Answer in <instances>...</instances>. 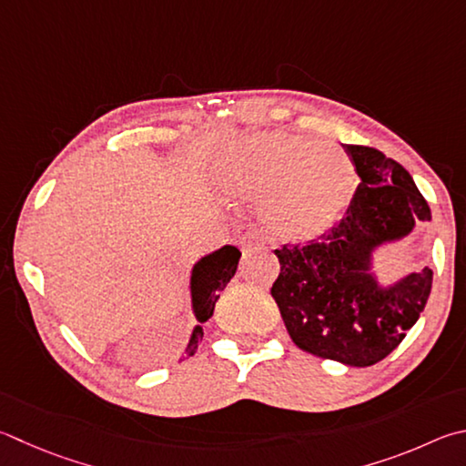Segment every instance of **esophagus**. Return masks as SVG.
I'll return each instance as SVG.
<instances>
[{"label": "esophagus", "instance_id": "1", "mask_svg": "<svg viewBox=\"0 0 466 466\" xmlns=\"http://www.w3.org/2000/svg\"><path fill=\"white\" fill-rule=\"evenodd\" d=\"M238 244H240L244 255H250V252H257L262 247V240H260V236L257 232H247V234L240 236Z\"/></svg>", "mask_w": 466, "mask_h": 466}]
</instances>
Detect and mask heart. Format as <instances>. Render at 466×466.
I'll use <instances>...</instances> for the list:
<instances>
[{
  "instance_id": "b5f03b06",
  "label": "heart",
  "mask_w": 466,
  "mask_h": 466,
  "mask_svg": "<svg viewBox=\"0 0 466 466\" xmlns=\"http://www.w3.org/2000/svg\"><path fill=\"white\" fill-rule=\"evenodd\" d=\"M354 185V165L340 148L283 130L240 134L216 165V189L240 204L265 199L267 224L285 240H309L329 230Z\"/></svg>"
}]
</instances>
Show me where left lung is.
<instances>
[{
	"instance_id": "1",
	"label": "left lung",
	"mask_w": 466,
	"mask_h": 466,
	"mask_svg": "<svg viewBox=\"0 0 466 466\" xmlns=\"http://www.w3.org/2000/svg\"><path fill=\"white\" fill-rule=\"evenodd\" d=\"M360 183L346 216L309 244H285L270 287L291 340L314 357L370 367L393 352L432 291V268L380 285L377 248L410 236L432 211L411 175L383 152L346 145Z\"/></svg>"
}]
</instances>
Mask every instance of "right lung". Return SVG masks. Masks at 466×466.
Listing matches in <instances>:
<instances>
[{
    "instance_id": "1",
    "label": "right lung",
    "mask_w": 466,
    "mask_h": 466,
    "mask_svg": "<svg viewBox=\"0 0 466 466\" xmlns=\"http://www.w3.org/2000/svg\"><path fill=\"white\" fill-rule=\"evenodd\" d=\"M242 252L226 244V247L218 248L209 255L201 257L191 268L189 279V289H191V309L193 316L198 319V326L193 328L191 338L187 346H185V354L193 357L198 350V344L204 338V328L201 324L214 316L216 301L219 299V291H224V287L230 283L236 268H238Z\"/></svg>"
}]
</instances>
